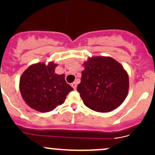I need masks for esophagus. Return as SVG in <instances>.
<instances>
[{"label":"esophagus","mask_w":155,"mask_h":155,"mask_svg":"<svg viewBox=\"0 0 155 155\" xmlns=\"http://www.w3.org/2000/svg\"><path fill=\"white\" fill-rule=\"evenodd\" d=\"M72 87H73V89H76V86H77V83H76V82H73V83L71 84Z\"/></svg>","instance_id":"1"}]
</instances>
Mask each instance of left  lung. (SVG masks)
I'll return each instance as SVG.
<instances>
[{
    "label": "left lung",
    "mask_w": 155,
    "mask_h": 155,
    "mask_svg": "<svg viewBox=\"0 0 155 155\" xmlns=\"http://www.w3.org/2000/svg\"><path fill=\"white\" fill-rule=\"evenodd\" d=\"M77 91L84 104L99 112H108L124 102L129 90V76L122 65L108 56H94L83 63Z\"/></svg>",
    "instance_id": "obj_1"
}]
</instances>
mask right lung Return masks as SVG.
Returning a JSON list of instances; mask_svg holds the SVG:
<instances>
[{
    "label": "right lung",
    "instance_id": "obj_1",
    "mask_svg": "<svg viewBox=\"0 0 155 155\" xmlns=\"http://www.w3.org/2000/svg\"><path fill=\"white\" fill-rule=\"evenodd\" d=\"M57 66L53 61L33 64L21 74V97L31 109L40 112L52 111L64 104L69 92L73 90L65 81L64 74L54 73Z\"/></svg>",
    "mask_w": 155,
    "mask_h": 155
}]
</instances>
